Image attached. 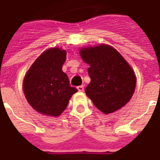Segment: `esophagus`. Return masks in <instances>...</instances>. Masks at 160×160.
Returning a JSON list of instances; mask_svg holds the SVG:
<instances>
[{"mask_svg": "<svg viewBox=\"0 0 160 160\" xmlns=\"http://www.w3.org/2000/svg\"><path fill=\"white\" fill-rule=\"evenodd\" d=\"M78 90L79 92H83L84 91V87H83V85H81V86H79V87H78Z\"/></svg>", "mask_w": 160, "mask_h": 160, "instance_id": "34e87169", "label": "esophagus"}]
</instances>
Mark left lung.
<instances>
[{"label": "left lung", "instance_id": "8db88e82", "mask_svg": "<svg viewBox=\"0 0 160 160\" xmlns=\"http://www.w3.org/2000/svg\"><path fill=\"white\" fill-rule=\"evenodd\" d=\"M79 53L89 65L91 82L85 92L95 107L108 114L127 104L135 90L136 75L123 57L107 44L82 48Z\"/></svg>", "mask_w": 160, "mask_h": 160}]
</instances>
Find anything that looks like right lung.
<instances>
[{"label": "right lung", "instance_id": "1", "mask_svg": "<svg viewBox=\"0 0 160 160\" xmlns=\"http://www.w3.org/2000/svg\"><path fill=\"white\" fill-rule=\"evenodd\" d=\"M67 52L61 48H49L38 57L25 75L22 88L27 102L37 112L58 117L66 109L78 89L70 86L62 72Z\"/></svg>", "mask_w": 160, "mask_h": 160}]
</instances>
